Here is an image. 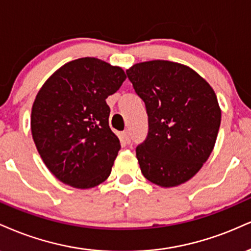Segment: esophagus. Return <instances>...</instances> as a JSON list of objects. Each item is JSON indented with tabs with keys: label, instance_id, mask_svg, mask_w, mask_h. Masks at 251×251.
I'll use <instances>...</instances> for the list:
<instances>
[{
	"label": "esophagus",
	"instance_id": "34e87169",
	"mask_svg": "<svg viewBox=\"0 0 251 251\" xmlns=\"http://www.w3.org/2000/svg\"><path fill=\"white\" fill-rule=\"evenodd\" d=\"M123 137H125L126 142V143H130L131 142V138H130V134H129L128 130H125L123 131Z\"/></svg>",
	"mask_w": 251,
	"mask_h": 251
}]
</instances>
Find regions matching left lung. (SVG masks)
Masks as SVG:
<instances>
[{"label": "left lung", "mask_w": 251, "mask_h": 251, "mask_svg": "<svg viewBox=\"0 0 251 251\" xmlns=\"http://www.w3.org/2000/svg\"><path fill=\"white\" fill-rule=\"evenodd\" d=\"M148 114V135L136 147L148 181L169 188L189 181L213 151L221 109L210 84L175 62H142L126 70Z\"/></svg>", "instance_id": "8db88e82"}]
</instances>
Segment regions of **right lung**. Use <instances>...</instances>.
<instances>
[{
    "label": "right lung",
    "mask_w": 251,
    "mask_h": 251,
    "mask_svg": "<svg viewBox=\"0 0 251 251\" xmlns=\"http://www.w3.org/2000/svg\"><path fill=\"white\" fill-rule=\"evenodd\" d=\"M126 78L122 68L95 57L68 62L42 85L31 109L38 154L56 178L78 189L109 177L121 149L109 126V95Z\"/></svg>",
    "instance_id": "right-lung-1"
}]
</instances>
